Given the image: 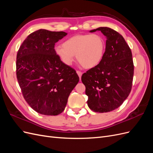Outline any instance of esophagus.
Listing matches in <instances>:
<instances>
[{"mask_svg":"<svg viewBox=\"0 0 153 153\" xmlns=\"http://www.w3.org/2000/svg\"><path fill=\"white\" fill-rule=\"evenodd\" d=\"M76 73L78 74V76H79L80 80H81V76H82V73L81 71H76Z\"/></svg>","mask_w":153,"mask_h":153,"instance_id":"34e87169","label":"esophagus"}]
</instances>
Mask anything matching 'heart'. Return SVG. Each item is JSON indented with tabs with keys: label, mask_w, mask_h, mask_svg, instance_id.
I'll use <instances>...</instances> for the list:
<instances>
[{
	"label": "heart",
	"mask_w": 153,
	"mask_h": 153,
	"mask_svg": "<svg viewBox=\"0 0 153 153\" xmlns=\"http://www.w3.org/2000/svg\"><path fill=\"white\" fill-rule=\"evenodd\" d=\"M106 47L103 37L99 34H76L55 48V53L65 65L71 66L75 55L81 66L91 69L102 61Z\"/></svg>",
	"instance_id": "1"
}]
</instances>
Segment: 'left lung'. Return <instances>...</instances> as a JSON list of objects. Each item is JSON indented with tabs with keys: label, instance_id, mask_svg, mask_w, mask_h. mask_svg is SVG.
I'll return each instance as SVG.
<instances>
[{
	"label": "left lung",
	"instance_id": "obj_1",
	"mask_svg": "<svg viewBox=\"0 0 153 153\" xmlns=\"http://www.w3.org/2000/svg\"><path fill=\"white\" fill-rule=\"evenodd\" d=\"M106 36L102 61L82 76L87 105L95 112H108L121 106L130 93L134 66L130 48L122 35L109 27H99Z\"/></svg>",
	"mask_w": 153,
	"mask_h": 153
}]
</instances>
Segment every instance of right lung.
I'll return each instance as SVG.
<instances>
[{
    "instance_id": "right-lung-1",
    "label": "right lung",
    "mask_w": 153,
    "mask_h": 153,
    "mask_svg": "<svg viewBox=\"0 0 153 153\" xmlns=\"http://www.w3.org/2000/svg\"><path fill=\"white\" fill-rule=\"evenodd\" d=\"M65 32L39 29L29 34L18 51L16 77L24 98L43 115H57L65 108L68 97L79 82L75 69L55 53V44Z\"/></svg>"
}]
</instances>
